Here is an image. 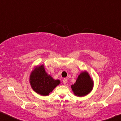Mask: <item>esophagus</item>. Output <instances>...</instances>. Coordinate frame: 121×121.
Wrapping results in <instances>:
<instances>
[{"mask_svg": "<svg viewBox=\"0 0 121 121\" xmlns=\"http://www.w3.org/2000/svg\"><path fill=\"white\" fill-rule=\"evenodd\" d=\"M67 79L66 78H64L63 79V83L64 84H66L67 83Z\"/></svg>", "mask_w": 121, "mask_h": 121, "instance_id": "1", "label": "esophagus"}]
</instances>
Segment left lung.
<instances>
[{
	"mask_svg": "<svg viewBox=\"0 0 121 121\" xmlns=\"http://www.w3.org/2000/svg\"><path fill=\"white\" fill-rule=\"evenodd\" d=\"M93 82L87 72H82L78 76L76 82L71 87L75 95L79 97L84 96L91 91Z\"/></svg>",
	"mask_w": 121,
	"mask_h": 121,
	"instance_id": "1",
	"label": "left lung"
}]
</instances>
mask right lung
Listing matches in <instances>:
<instances>
[{
	"label": "right lung",
	"instance_id": "1",
	"mask_svg": "<svg viewBox=\"0 0 121 121\" xmlns=\"http://www.w3.org/2000/svg\"><path fill=\"white\" fill-rule=\"evenodd\" d=\"M30 82L34 91L42 95H47L60 83L59 80H54L45 71L43 65L37 67L32 72Z\"/></svg>",
	"mask_w": 121,
	"mask_h": 121
}]
</instances>
